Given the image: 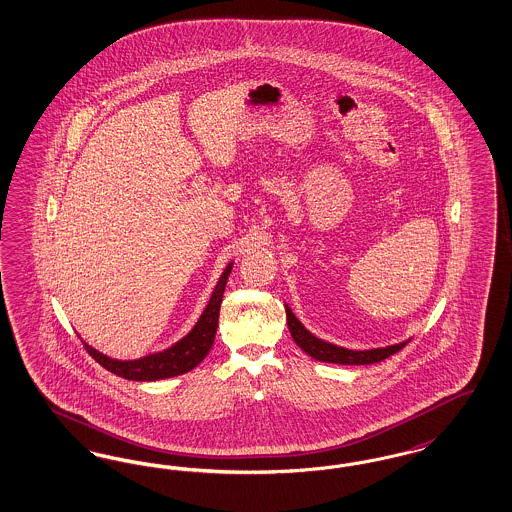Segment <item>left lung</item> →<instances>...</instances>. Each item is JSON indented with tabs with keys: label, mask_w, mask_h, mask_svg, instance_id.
<instances>
[{
	"label": "left lung",
	"mask_w": 512,
	"mask_h": 512,
	"mask_svg": "<svg viewBox=\"0 0 512 512\" xmlns=\"http://www.w3.org/2000/svg\"><path fill=\"white\" fill-rule=\"evenodd\" d=\"M287 328L293 337V341L312 356L314 360L329 362V364H345V366H366L377 364L392 354H396L400 348L406 347V343L392 345V347L373 348V350H348V348L335 347L318 337H314L305 326L295 318L291 308L286 307Z\"/></svg>",
	"instance_id": "left-lung-1"
}]
</instances>
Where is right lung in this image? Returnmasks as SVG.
Here are the masks:
<instances>
[{
	"label": "right lung",
	"mask_w": 512,
	"mask_h": 512,
	"mask_svg": "<svg viewBox=\"0 0 512 512\" xmlns=\"http://www.w3.org/2000/svg\"><path fill=\"white\" fill-rule=\"evenodd\" d=\"M230 270H232V265L226 266L198 324L179 343H175L173 347L167 348L164 352L148 354L139 360L122 362V360L104 356L99 350L89 347L87 343H83V347L104 369H108L110 373H114L118 377L129 379V381H158V379L175 377V375H181V373L196 368L207 356L209 348L213 347L215 333L219 326V310L223 303V293H225L226 280H228Z\"/></svg>",
	"instance_id": "1"
}]
</instances>
